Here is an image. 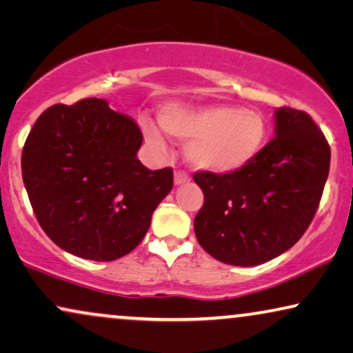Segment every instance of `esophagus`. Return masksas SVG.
I'll use <instances>...</instances> for the list:
<instances>
[{
	"label": "esophagus",
	"mask_w": 353,
	"mask_h": 353,
	"mask_svg": "<svg viewBox=\"0 0 353 353\" xmlns=\"http://www.w3.org/2000/svg\"><path fill=\"white\" fill-rule=\"evenodd\" d=\"M189 181H190V176L185 171H181V169H177V171L174 172V184H176V185L187 184Z\"/></svg>",
	"instance_id": "34e87169"
}]
</instances>
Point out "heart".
<instances>
[{"mask_svg": "<svg viewBox=\"0 0 353 353\" xmlns=\"http://www.w3.org/2000/svg\"><path fill=\"white\" fill-rule=\"evenodd\" d=\"M159 122L172 139L189 142L185 154L192 166L216 174L245 168L263 152L270 139V124L260 111L232 105H168L159 112ZM142 129L152 147L166 148L157 125L143 121Z\"/></svg>", "mask_w": 353, "mask_h": 353, "instance_id": "obj_1", "label": "heart"}]
</instances>
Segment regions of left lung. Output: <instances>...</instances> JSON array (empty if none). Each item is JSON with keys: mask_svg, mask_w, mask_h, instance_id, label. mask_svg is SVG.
I'll use <instances>...</instances> for the list:
<instances>
[{"mask_svg": "<svg viewBox=\"0 0 353 353\" xmlns=\"http://www.w3.org/2000/svg\"><path fill=\"white\" fill-rule=\"evenodd\" d=\"M331 150L307 112L274 111V139L236 172L200 171L196 241L216 260L256 266L279 256L307 231L330 174Z\"/></svg>", "mask_w": 353, "mask_h": 353, "instance_id": "1", "label": "left lung"}]
</instances>
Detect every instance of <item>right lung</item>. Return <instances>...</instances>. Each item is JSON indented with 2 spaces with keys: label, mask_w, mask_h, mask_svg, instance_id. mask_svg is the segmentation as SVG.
Listing matches in <instances>:
<instances>
[{
  "label": "right lung",
  "mask_w": 353,
  "mask_h": 353,
  "mask_svg": "<svg viewBox=\"0 0 353 353\" xmlns=\"http://www.w3.org/2000/svg\"><path fill=\"white\" fill-rule=\"evenodd\" d=\"M143 135L106 100L41 112L22 150V179L41 229L63 250L112 261L142 242L172 189V169L137 158Z\"/></svg>",
  "instance_id": "obj_1"
}]
</instances>
